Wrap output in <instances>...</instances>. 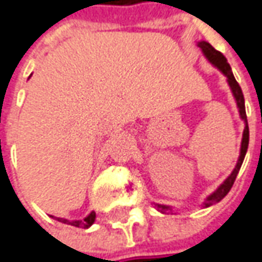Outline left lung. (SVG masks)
Wrapping results in <instances>:
<instances>
[{
  "instance_id": "left-lung-1",
  "label": "left lung",
  "mask_w": 262,
  "mask_h": 262,
  "mask_svg": "<svg viewBox=\"0 0 262 262\" xmlns=\"http://www.w3.org/2000/svg\"><path fill=\"white\" fill-rule=\"evenodd\" d=\"M197 46L202 49V52L206 56V59H208L209 62H210L215 68H218V70L221 71L224 75L227 77L228 85H230V89H231V92H233V96H234L236 103H237L240 118L245 121V130H243V138H242L240 156H238L237 164H236V167L233 169L231 175L227 178L223 184H221L215 191L212 192L210 195H208L206 200L203 202V208H209V206H212V205H215V203H218V202L223 200L224 197L228 194V191L231 190V187H233V184H234V181H236V178H237L238 170H240V167H242V163L245 160V156H246V151H248V145H249V126H248V118H246V111H245V98H243L242 89H240V85H238V83L236 81V78H234V75H233V71H231V67L228 65L225 56H224L221 52L215 50V49H213L209 42H206V41H200ZM156 206H157V209H159L162 213H170V212H172V208H170V206H166V205H156Z\"/></svg>"
}]
</instances>
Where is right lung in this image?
I'll list each match as a JSON object with an SVG mask.
<instances>
[{
	"mask_svg": "<svg viewBox=\"0 0 262 262\" xmlns=\"http://www.w3.org/2000/svg\"><path fill=\"white\" fill-rule=\"evenodd\" d=\"M54 220H57L59 223H63V224H68V225H74V227H78V228H89L92 224L95 223V220H96V213L95 212H90L87 216H85L84 220H65V218H56V216H52Z\"/></svg>",
	"mask_w": 262,
	"mask_h": 262,
	"instance_id": "right-lung-1",
	"label": "right lung"
}]
</instances>
